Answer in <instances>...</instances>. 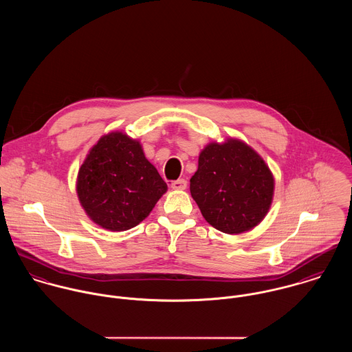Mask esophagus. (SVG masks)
<instances>
[{"label":"esophagus","mask_w":352,"mask_h":352,"mask_svg":"<svg viewBox=\"0 0 352 352\" xmlns=\"http://www.w3.org/2000/svg\"><path fill=\"white\" fill-rule=\"evenodd\" d=\"M170 187H172V190H175V191H184V190L187 188V182H186L184 179H179V180L173 182V183L170 184Z\"/></svg>","instance_id":"obj_1"}]
</instances>
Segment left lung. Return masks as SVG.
<instances>
[{"label": "left lung", "instance_id": "obj_1", "mask_svg": "<svg viewBox=\"0 0 352 352\" xmlns=\"http://www.w3.org/2000/svg\"><path fill=\"white\" fill-rule=\"evenodd\" d=\"M190 191L211 226L226 234H241L268 214L275 179L257 151L229 137L203 148Z\"/></svg>", "mask_w": 352, "mask_h": 352}]
</instances>
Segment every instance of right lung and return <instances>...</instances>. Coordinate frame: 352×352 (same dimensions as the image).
Segmentation results:
<instances>
[{
  "label": "right lung",
  "mask_w": 352,
  "mask_h": 352,
  "mask_svg": "<svg viewBox=\"0 0 352 352\" xmlns=\"http://www.w3.org/2000/svg\"><path fill=\"white\" fill-rule=\"evenodd\" d=\"M166 190L141 142L123 131L100 137L88 151L76 180V192L85 214L109 232H124L140 225Z\"/></svg>",
  "instance_id": "add662e5"
}]
</instances>
